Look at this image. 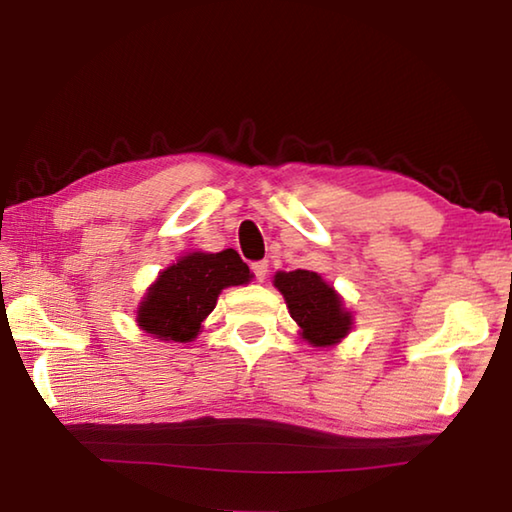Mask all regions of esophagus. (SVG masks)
I'll return each instance as SVG.
<instances>
[{"mask_svg":"<svg viewBox=\"0 0 512 512\" xmlns=\"http://www.w3.org/2000/svg\"><path fill=\"white\" fill-rule=\"evenodd\" d=\"M250 268H253V273H255V277H257L259 282L266 280V275H268V262H266V259H262V262H255Z\"/></svg>","mask_w":512,"mask_h":512,"instance_id":"obj_1","label":"esophagus"}]
</instances>
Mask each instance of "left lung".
<instances>
[{"label": "left lung", "mask_w": 512, "mask_h": 512, "mask_svg": "<svg viewBox=\"0 0 512 512\" xmlns=\"http://www.w3.org/2000/svg\"><path fill=\"white\" fill-rule=\"evenodd\" d=\"M275 287L287 300L289 314L302 329V339L311 345H334L350 332L352 316L343 309L341 298L314 271L277 273Z\"/></svg>", "instance_id": "left-lung-1"}]
</instances>
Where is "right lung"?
<instances>
[{
  "label": "right lung",
  "instance_id": "obj_1",
  "mask_svg": "<svg viewBox=\"0 0 512 512\" xmlns=\"http://www.w3.org/2000/svg\"><path fill=\"white\" fill-rule=\"evenodd\" d=\"M248 280L250 268L237 250L192 253L160 273L137 311V323L155 339L187 343L196 339L221 289Z\"/></svg>",
  "mask_w": 512,
  "mask_h": 512
}]
</instances>
